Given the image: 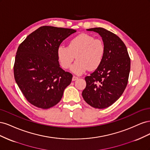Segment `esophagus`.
<instances>
[{
  "label": "esophagus",
  "instance_id": "esophagus-1",
  "mask_svg": "<svg viewBox=\"0 0 150 150\" xmlns=\"http://www.w3.org/2000/svg\"><path fill=\"white\" fill-rule=\"evenodd\" d=\"M78 77H77V76H72V80L73 81H76V80H77V79H78Z\"/></svg>",
  "mask_w": 150,
  "mask_h": 150
}]
</instances>
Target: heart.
I'll use <instances>...</instances> for the list:
<instances>
[{"instance_id":"1","label":"heart","mask_w":150,"mask_h":150,"mask_svg":"<svg viewBox=\"0 0 150 150\" xmlns=\"http://www.w3.org/2000/svg\"><path fill=\"white\" fill-rule=\"evenodd\" d=\"M105 54V46L102 40L95 39L87 34H81L72 38L67 47L61 46L57 48V56L61 66L68 69L71 67L73 73L80 75L88 69L94 70L101 65Z\"/></svg>"}]
</instances>
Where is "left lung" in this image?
Returning <instances> with one entry per match:
<instances>
[{
	"label": "left lung",
	"mask_w": 150,
	"mask_h": 150,
	"mask_svg": "<svg viewBox=\"0 0 150 150\" xmlns=\"http://www.w3.org/2000/svg\"><path fill=\"white\" fill-rule=\"evenodd\" d=\"M98 33L105 46L101 65L86 76V88L82 93L84 101L95 108H106L118 99L128 84L130 58L122 40L104 28L87 29Z\"/></svg>",
	"instance_id": "obj_1"
}]
</instances>
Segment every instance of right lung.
Segmentation results:
<instances>
[{"label":"right lung","instance_id":"1","mask_svg":"<svg viewBox=\"0 0 150 150\" xmlns=\"http://www.w3.org/2000/svg\"><path fill=\"white\" fill-rule=\"evenodd\" d=\"M72 29L42 26L29 34L17 49L13 73L24 96L42 109L61 101L72 75L60 67L57 50L61 42L76 33Z\"/></svg>","mask_w":150,"mask_h":150}]
</instances>
